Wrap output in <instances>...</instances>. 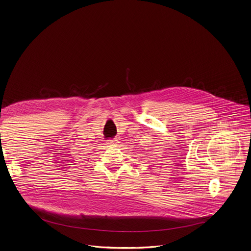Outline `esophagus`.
I'll list each match as a JSON object with an SVG mask.
<instances>
[{"label": "esophagus", "instance_id": "34e87169", "mask_svg": "<svg viewBox=\"0 0 251 251\" xmlns=\"http://www.w3.org/2000/svg\"><path fill=\"white\" fill-rule=\"evenodd\" d=\"M116 139H110V140H107V145L108 146H114L116 145Z\"/></svg>", "mask_w": 251, "mask_h": 251}]
</instances>
